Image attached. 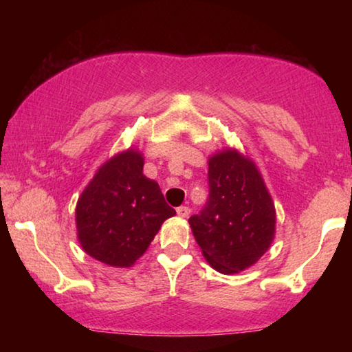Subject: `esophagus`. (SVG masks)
<instances>
[{
    "mask_svg": "<svg viewBox=\"0 0 352 352\" xmlns=\"http://www.w3.org/2000/svg\"><path fill=\"white\" fill-rule=\"evenodd\" d=\"M177 214L180 217H188L189 214H190V210H189V206H180V208H177Z\"/></svg>",
    "mask_w": 352,
    "mask_h": 352,
    "instance_id": "1",
    "label": "esophagus"
}]
</instances>
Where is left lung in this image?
I'll return each mask as SVG.
<instances>
[{
    "label": "left lung",
    "mask_w": 352,
    "mask_h": 352,
    "mask_svg": "<svg viewBox=\"0 0 352 352\" xmlns=\"http://www.w3.org/2000/svg\"><path fill=\"white\" fill-rule=\"evenodd\" d=\"M210 195L189 217L192 234L212 269L231 275L248 269L275 237L276 212L256 164L234 148L208 160Z\"/></svg>",
    "instance_id": "left-lung-1"
}]
</instances>
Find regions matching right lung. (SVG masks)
<instances>
[{"label":"right lung","mask_w":352,"mask_h":352,"mask_svg":"<svg viewBox=\"0 0 352 352\" xmlns=\"http://www.w3.org/2000/svg\"><path fill=\"white\" fill-rule=\"evenodd\" d=\"M142 166L144 158L135 148L115 155L77 200V239L83 252L107 265L132 267L164 220L175 216Z\"/></svg>","instance_id":"obj_1"}]
</instances>
